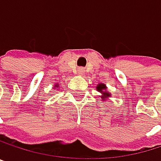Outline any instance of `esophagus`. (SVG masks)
Returning a JSON list of instances; mask_svg holds the SVG:
<instances>
[{"label": "esophagus", "instance_id": "1", "mask_svg": "<svg viewBox=\"0 0 161 161\" xmlns=\"http://www.w3.org/2000/svg\"><path fill=\"white\" fill-rule=\"evenodd\" d=\"M78 73H79L80 75H82V74L84 73V69H80L78 70Z\"/></svg>", "mask_w": 161, "mask_h": 161}]
</instances>
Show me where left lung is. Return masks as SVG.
Segmentation results:
<instances>
[{"mask_svg": "<svg viewBox=\"0 0 161 161\" xmlns=\"http://www.w3.org/2000/svg\"><path fill=\"white\" fill-rule=\"evenodd\" d=\"M96 90L102 94V95H100V97H101V99H102L103 101H107V100L111 96V94L108 92L107 86H106L105 84H103V83L98 84L97 87H96Z\"/></svg>", "mask_w": 161, "mask_h": 161, "instance_id": "obj_1", "label": "left lung"}]
</instances>
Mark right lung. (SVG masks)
I'll return each instance as SVG.
<instances>
[{"instance_id":"1","label":"right lung","mask_w":161,"mask_h":161,"mask_svg":"<svg viewBox=\"0 0 161 161\" xmlns=\"http://www.w3.org/2000/svg\"><path fill=\"white\" fill-rule=\"evenodd\" d=\"M53 87H54L53 89H57V90H58V88H59V85H58V84L56 83V84H55V85H54Z\"/></svg>"}]
</instances>
